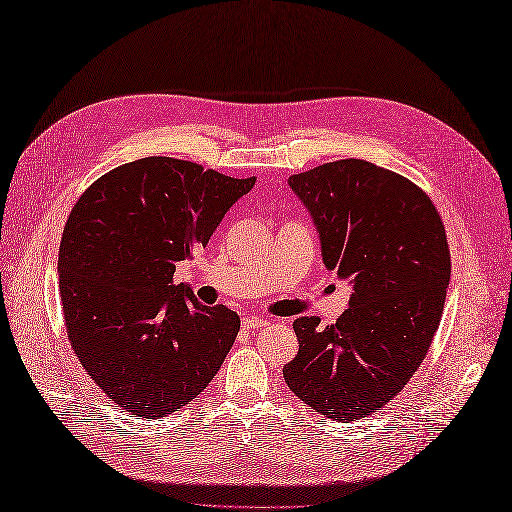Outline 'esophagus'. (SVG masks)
Instances as JSON below:
<instances>
[{
	"mask_svg": "<svg viewBox=\"0 0 512 512\" xmlns=\"http://www.w3.org/2000/svg\"><path fill=\"white\" fill-rule=\"evenodd\" d=\"M241 322L245 329H258V327H262V324H267V320H262L258 316H245Z\"/></svg>",
	"mask_w": 512,
	"mask_h": 512,
	"instance_id": "34e87169",
	"label": "esophagus"
}]
</instances>
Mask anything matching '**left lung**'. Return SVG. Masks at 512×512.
<instances>
[{"instance_id": "8db88e82", "label": "left lung", "mask_w": 512, "mask_h": 512, "mask_svg": "<svg viewBox=\"0 0 512 512\" xmlns=\"http://www.w3.org/2000/svg\"><path fill=\"white\" fill-rule=\"evenodd\" d=\"M320 232L322 260L352 282L331 327L292 322L299 354L284 365L290 391L333 421H354L404 391L444 312L451 252L431 198L410 179L365 160H337L288 179Z\"/></svg>"}]
</instances>
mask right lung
Returning a JSON list of instances; mask_svg holds the SVG:
<instances>
[{
	"label": "right lung",
	"instance_id": "obj_1",
	"mask_svg": "<svg viewBox=\"0 0 512 512\" xmlns=\"http://www.w3.org/2000/svg\"><path fill=\"white\" fill-rule=\"evenodd\" d=\"M254 183L151 156L108 170L76 200L57 262L64 324L83 369L121 410L173 414L220 371L241 320L198 303L173 275Z\"/></svg>",
	"mask_w": 512,
	"mask_h": 512
}]
</instances>
